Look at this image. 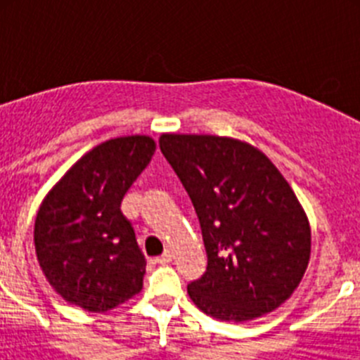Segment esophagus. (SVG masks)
<instances>
[{"label":"esophagus","instance_id":"esophagus-1","mask_svg":"<svg viewBox=\"0 0 360 360\" xmlns=\"http://www.w3.org/2000/svg\"><path fill=\"white\" fill-rule=\"evenodd\" d=\"M171 259H173V252H171V250H165V252L162 254V256H158L155 262H157V263H169Z\"/></svg>","mask_w":360,"mask_h":360}]
</instances>
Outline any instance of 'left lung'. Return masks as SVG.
I'll return each instance as SVG.
<instances>
[{
    "instance_id": "8db88e82",
    "label": "left lung",
    "mask_w": 360,
    "mask_h": 360,
    "mask_svg": "<svg viewBox=\"0 0 360 360\" xmlns=\"http://www.w3.org/2000/svg\"><path fill=\"white\" fill-rule=\"evenodd\" d=\"M198 214L207 270L187 294L219 321L256 319L297 288L310 262V225L297 196L269 158L216 135L160 136Z\"/></svg>"
}]
</instances>
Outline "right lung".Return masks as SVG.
<instances>
[{"mask_svg":"<svg viewBox=\"0 0 360 360\" xmlns=\"http://www.w3.org/2000/svg\"><path fill=\"white\" fill-rule=\"evenodd\" d=\"M155 148L146 135L103 142L79 158L41 203L34 225L37 262L68 303L106 311L142 290L146 257L120 203Z\"/></svg>","mask_w":360,"mask_h":360,"instance_id":"1","label":"right lung"}]
</instances>
